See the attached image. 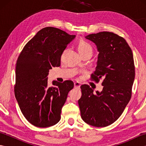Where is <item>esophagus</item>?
Listing matches in <instances>:
<instances>
[{"instance_id":"obj_1","label":"esophagus","mask_w":146,"mask_h":146,"mask_svg":"<svg viewBox=\"0 0 146 146\" xmlns=\"http://www.w3.org/2000/svg\"><path fill=\"white\" fill-rule=\"evenodd\" d=\"M74 86H75V88H80V83L78 82L74 83Z\"/></svg>"}]
</instances>
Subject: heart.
Instances as JSON below:
<instances>
[{
	"label": "heart",
	"mask_w": 146,
	"mask_h": 146,
	"mask_svg": "<svg viewBox=\"0 0 146 146\" xmlns=\"http://www.w3.org/2000/svg\"><path fill=\"white\" fill-rule=\"evenodd\" d=\"M89 49H92V46H90V44L88 42L84 41V40H80L78 44V50L80 53L83 51L89 50Z\"/></svg>",
	"instance_id": "heart-1"
}]
</instances>
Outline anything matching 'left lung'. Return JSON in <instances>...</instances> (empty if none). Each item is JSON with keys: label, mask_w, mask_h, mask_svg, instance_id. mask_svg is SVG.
<instances>
[{"label": "left lung", "mask_w": 146, "mask_h": 146, "mask_svg": "<svg viewBox=\"0 0 146 146\" xmlns=\"http://www.w3.org/2000/svg\"><path fill=\"white\" fill-rule=\"evenodd\" d=\"M85 38L95 43L98 52L92 78L96 82L103 79L104 87L95 93L89 85H82L78 105L84 122L102 127L119 119L131 100L135 78L134 58L125 40L113 33L100 32Z\"/></svg>", "instance_id": "left-lung-1"}]
</instances>
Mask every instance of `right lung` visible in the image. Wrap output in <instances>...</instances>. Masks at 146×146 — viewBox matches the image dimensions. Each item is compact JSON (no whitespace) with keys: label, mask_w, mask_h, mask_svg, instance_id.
Instances as JSON below:
<instances>
[{"label":"right lung","mask_w":146,"mask_h":146,"mask_svg":"<svg viewBox=\"0 0 146 146\" xmlns=\"http://www.w3.org/2000/svg\"><path fill=\"white\" fill-rule=\"evenodd\" d=\"M75 36L55 27H44L27 43L17 59L15 98L33 125L48 127L60 120L61 108L74 83L54 80L53 86H49L48 75L52 67L60 66L62 53Z\"/></svg>","instance_id":"1"}]
</instances>
